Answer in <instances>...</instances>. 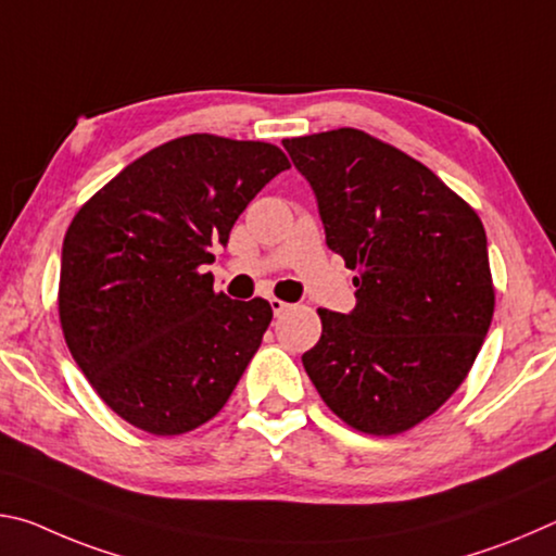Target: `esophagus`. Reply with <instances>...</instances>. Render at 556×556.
Listing matches in <instances>:
<instances>
[{
  "instance_id": "1",
  "label": "esophagus",
  "mask_w": 556,
  "mask_h": 556,
  "mask_svg": "<svg viewBox=\"0 0 556 556\" xmlns=\"http://www.w3.org/2000/svg\"><path fill=\"white\" fill-rule=\"evenodd\" d=\"M269 306H271V312H275V316H281V314H287L289 312V304H287V301H281V299H275V296H271L269 299Z\"/></svg>"
}]
</instances>
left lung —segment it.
<instances>
[{"label":"left lung","mask_w":556,"mask_h":556,"mask_svg":"<svg viewBox=\"0 0 556 556\" xmlns=\"http://www.w3.org/2000/svg\"><path fill=\"white\" fill-rule=\"evenodd\" d=\"M326 244L355 269V308H318L301 355L345 425L390 437L434 414L473 365L495 294L483 223L417 159L361 129L285 139Z\"/></svg>","instance_id":"8db88e82"}]
</instances>
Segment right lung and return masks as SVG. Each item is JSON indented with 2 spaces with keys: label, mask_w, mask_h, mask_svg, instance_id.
<instances>
[{
  "label": "right lung",
  "mask_w": 556,
  "mask_h": 556,
  "mask_svg": "<svg viewBox=\"0 0 556 556\" xmlns=\"http://www.w3.org/2000/svg\"><path fill=\"white\" fill-rule=\"evenodd\" d=\"M285 168L275 144L178 137L122 168L73 218L61 252L63 336L129 425L184 434L228 402L271 306L215 294L201 267Z\"/></svg>",
  "instance_id": "right-lung-1"
}]
</instances>
